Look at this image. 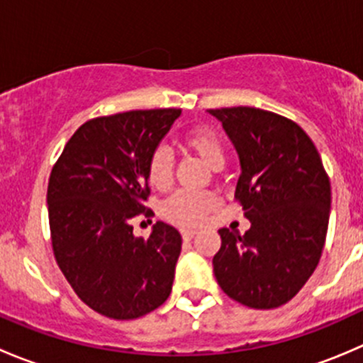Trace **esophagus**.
I'll return each instance as SVG.
<instances>
[{"label":"esophagus","instance_id":"obj_1","mask_svg":"<svg viewBox=\"0 0 363 363\" xmlns=\"http://www.w3.org/2000/svg\"><path fill=\"white\" fill-rule=\"evenodd\" d=\"M181 235H182V239H184V240H189V239H193V237L196 235V230H193V228H182V230H181Z\"/></svg>","mask_w":363,"mask_h":363}]
</instances>
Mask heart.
<instances>
[{
  "label": "heart",
  "mask_w": 363,
  "mask_h": 363,
  "mask_svg": "<svg viewBox=\"0 0 363 363\" xmlns=\"http://www.w3.org/2000/svg\"><path fill=\"white\" fill-rule=\"evenodd\" d=\"M181 142L189 152L199 156L205 164L214 170H219L225 164V144L218 131L212 128H191L184 131ZM145 175H147L149 184L155 189L164 191L170 188L172 179H174V160L167 149L156 147L149 155L147 163H145ZM216 205H218V199L212 193L179 191L164 200L161 205V216L168 223H174L177 226H193L199 225L212 208H216Z\"/></svg>",
  "instance_id": "obj_1"
}]
</instances>
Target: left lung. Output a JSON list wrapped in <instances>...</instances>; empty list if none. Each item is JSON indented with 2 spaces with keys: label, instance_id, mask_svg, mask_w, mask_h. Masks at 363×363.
<instances>
[{
  "label": "left lung",
  "instance_id": "left-lung-1",
  "mask_svg": "<svg viewBox=\"0 0 363 363\" xmlns=\"http://www.w3.org/2000/svg\"><path fill=\"white\" fill-rule=\"evenodd\" d=\"M240 160L235 200L251 228L219 230L212 258L218 284L252 309H274L298 294L327 239L330 179L309 135L288 117L255 107L211 108Z\"/></svg>",
  "mask_w": 363,
  "mask_h": 363
}]
</instances>
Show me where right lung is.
Wrapping results in <instances>:
<instances>
[{"label":"right lung","instance_id":"1","mask_svg":"<svg viewBox=\"0 0 363 363\" xmlns=\"http://www.w3.org/2000/svg\"><path fill=\"white\" fill-rule=\"evenodd\" d=\"M181 108H152L86 121L54 163L47 188L52 251L79 298L113 320H133L168 298L181 233L158 221L147 239L131 219L145 205V163Z\"/></svg>","mask_w":363,"mask_h":363}]
</instances>
